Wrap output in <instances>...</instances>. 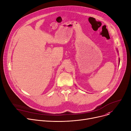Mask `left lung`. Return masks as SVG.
<instances>
[{"mask_svg":"<svg viewBox=\"0 0 131 131\" xmlns=\"http://www.w3.org/2000/svg\"><path fill=\"white\" fill-rule=\"evenodd\" d=\"M119 62H120V60H119Z\"/></svg>","mask_w":131,"mask_h":131,"instance_id":"8db88e82","label":"left lung"}]
</instances>
